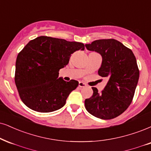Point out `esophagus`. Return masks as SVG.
Returning a JSON list of instances; mask_svg holds the SVG:
<instances>
[{
  "mask_svg": "<svg viewBox=\"0 0 151 151\" xmlns=\"http://www.w3.org/2000/svg\"><path fill=\"white\" fill-rule=\"evenodd\" d=\"M78 86L79 87H86V84H85V83H83V82H79Z\"/></svg>",
  "mask_w": 151,
  "mask_h": 151,
  "instance_id": "1",
  "label": "esophagus"
}]
</instances>
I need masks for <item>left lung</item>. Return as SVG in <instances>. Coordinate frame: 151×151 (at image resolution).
<instances>
[{"mask_svg": "<svg viewBox=\"0 0 151 151\" xmlns=\"http://www.w3.org/2000/svg\"><path fill=\"white\" fill-rule=\"evenodd\" d=\"M90 51L102 57L98 74L108 79L101 93L92 87L93 95L85 101V109L96 118L109 120L122 114L131 104L139 71L131 50L115 39H100L85 44Z\"/></svg>", "mask_w": 151, "mask_h": 151, "instance_id": "8db88e82", "label": "left lung"}]
</instances>
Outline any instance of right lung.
I'll list each match as a JSON object with an SVG mask.
<instances>
[{
  "mask_svg": "<svg viewBox=\"0 0 151 151\" xmlns=\"http://www.w3.org/2000/svg\"><path fill=\"white\" fill-rule=\"evenodd\" d=\"M82 42L40 36L28 42L16 61L14 81L23 103L33 111L50 113L60 109L78 82L59 77V70L68 64Z\"/></svg>",
  "mask_w": 151,
  "mask_h": 151,
  "instance_id": "obj_1",
  "label": "right lung"
}]
</instances>
